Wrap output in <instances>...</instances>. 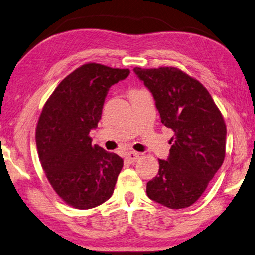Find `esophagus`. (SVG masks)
<instances>
[{
    "label": "esophagus",
    "instance_id": "esophagus-1",
    "mask_svg": "<svg viewBox=\"0 0 255 255\" xmlns=\"http://www.w3.org/2000/svg\"><path fill=\"white\" fill-rule=\"evenodd\" d=\"M140 158V153L139 152H134V151H131L128 152L127 156H125V159L128 162V164H133V162H135L137 159Z\"/></svg>",
    "mask_w": 255,
    "mask_h": 255
}]
</instances>
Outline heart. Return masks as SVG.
Wrapping results in <instances>:
<instances>
[{
    "mask_svg": "<svg viewBox=\"0 0 255 255\" xmlns=\"http://www.w3.org/2000/svg\"><path fill=\"white\" fill-rule=\"evenodd\" d=\"M133 91H135V90H133Z\"/></svg>",
    "mask_w": 255,
    "mask_h": 255,
    "instance_id": "b5f03b06",
    "label": "heart"
}]
</instances>
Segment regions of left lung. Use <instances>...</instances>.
I'll use <instances>...</instances> for the list:
<instances>
[{
    "label": "left lung",
    "instance_id": "8db88e82",
    "mask_svg": "<svg viewBox=\"0 0 255 255\" xmlns=\"http://www.w3.org/2000/svg\"><path fill=\"white\" fill-rule=\"evenodd\" d=\"M152 94L161 123L174 132L147 194L170 209L193 204L225 159L226 124L204 87L177 68L133 69Z\"/></svg>",
    "mask_w": 255,
    "mask_h": 255
}]
</instances>
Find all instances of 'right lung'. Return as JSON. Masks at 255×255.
Listing matches in <instances>:
<instances>
[{
  "label": "right lung",
  "instance_id": "1",
  "mask_svg": "<svg viewBox=\"0 0 255 255\" xmlns=\"http://www.w3.org/2000/svg\"><path fill=\"white\" fill-rule=\"evenodd\" d=\"M130 74L97 63L83 64L61 81L43 107L36 144L46 177L65 203L90 209L112 197L123 159L91 144L108 90Z\"/></svg>",
  "mask_w": 255,
  "mask_h": 255
}]
</instances>
